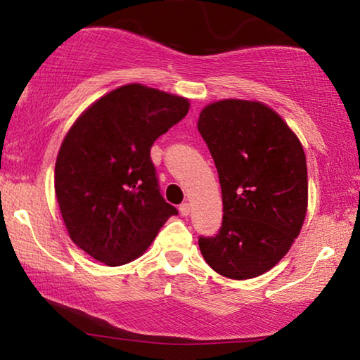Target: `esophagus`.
<instances>
[{"instance_id":"34e87169","label":"esophagus","mask_w":360,"mask_h":360,"mask_svg":"<svg viewBox=\"0 0 360 360\" xmlns=\"http://www.w3.org/2000/svg\"><path fill=\"white\" fill-rule=\"evenodd\" d=\"M179 212H181V216H188V214H191V205L182 203L179 206Z\"/></svg>"}]
</instances>
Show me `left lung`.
<instances>
[{"instance_id":"left-lung-1","label":"left lung","mask_w":360,"mask_h":360,"mask_svg":"<svg viewBox=\"0 0 360 360\" xmlns=\"http://www.w3.org/2000/svg\"><path fill=\"white\" fill-rule=\"evenodd\" d=\"M216 163L224 217L216 236H200L219 275L251 279L281 260L307 216V157L289 125L260 101L221 100L198 117Z\"/></svg>"}]
</instances>
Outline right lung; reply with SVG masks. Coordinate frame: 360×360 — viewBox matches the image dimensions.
<instances>
[{"label": "right lung", "mask_w": 360, "mask_h": 360, "mask_svg": "<svg viewBox=\"0 0 360 360\" xmlns=\"http://www.w3.org/2000/svg\"><path fill=\"white\" fill-rule=\"evenodd\" d=\"M187 98L127 84L79 115L60 146L56 195L70 238L95 260L138 259L178 210L162 197L150 148L186 117Z\"/></svg>", "instance_id": "1"}]
</instances>
